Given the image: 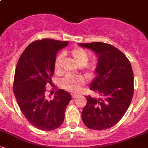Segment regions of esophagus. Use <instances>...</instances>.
<instances>
[{"instance_id":"34e87169","label":"esophagus","mask_w":148,"mask_h":148,"mask_svg":"<svg viewBox=\"0 0 148 148\" xmlns=\"http://www.w3.org/2000/svg\"><path fill=\"white\" fill-rule=\"evenodd\" d=\"M78 95H79L78 94H76V93H73V94H72V97L73 98H75V97H77Z\"/></svg>"}]
</instances>
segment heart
<instances>
[{
  "label": "heart",
  "instance_id": "1",
  "mask_svg": "<svg viewBox=\"0 0 148 148\" xmlns=\"http://www.w3.org/2000/svg\"><path fill=\"white\" fill-rule=\"evenodd\" d=\"M73 60L80 67H85L87 69L88 74L90 76L94 75L97 69V64L95 63H88L90 60L89 52L84 48H74L69 52ZM64 54L60 53L57 56L54 60L53 68L56 74H60L62 72L61 66L64 60ZM84 79L82 77H75L71 75H68L61 81V86L64 89L69 91L76 92L79 90L81 86L84 84Z\"/></svg>",
  "mask_w": 148,
  "mask_h": 148
}]
</instances>
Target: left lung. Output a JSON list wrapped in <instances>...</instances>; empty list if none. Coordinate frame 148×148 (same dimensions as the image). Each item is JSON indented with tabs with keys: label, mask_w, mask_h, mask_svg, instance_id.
Instances as JSON below:
<instances>
[{
	"label": "left lung",
	"mask_w": 148,
	"mask_h": 148,
	"mask_svg": "<svg viewBox=\"0 0 148 148\" xmlns=\"http://www.w3.org/2000/svg\"><path fill=\"white\" fill-rule=\"evenodd\" d=\"M79 45L92 50L98 57L97 75L90 88L99 97L86 96L82 120L91 130L109 129L121 120L133 97L132 65L123 52L109 44L97 42Z\"/></svg>",
	"instance_id": "obj_1"
}]
</instances>
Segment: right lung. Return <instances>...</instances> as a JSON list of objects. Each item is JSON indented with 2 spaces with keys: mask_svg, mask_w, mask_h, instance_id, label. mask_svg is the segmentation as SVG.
Segmentation results:
<instances>
[{
  "mask_svg": "<svg viewBox=\"0 0 148 148\" xmlns=\"http://www.w3.org/2000/svg\"><path fill=\"white\" fill-rule=\"evenodd\" d=\"M67 41L42 39L30 43L18 59L14 78L13 90L25 118L34 127L43 131L58 128L72 97L60 89L53 99L46 97V85L51 84L54 60L59 50Z\"/></svg>",
  "mask_w": 148,
  "mask_h": 148,
  "instance_id": "right-lung-1",
  "label": "right lung"
}]
</instances>
